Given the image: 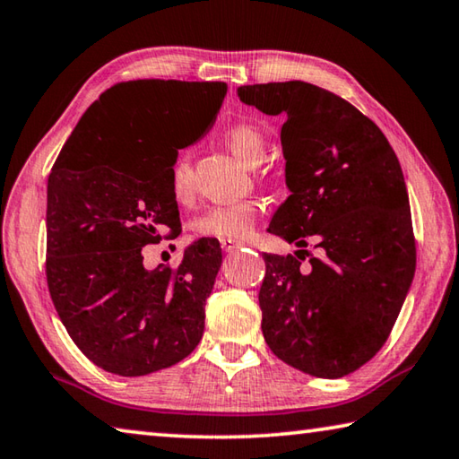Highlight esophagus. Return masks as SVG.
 <instances>
[{"label":"esophagus","mask_w":459,"mask_h":459,"mask_svg":"<svg viewBox=\"0 0 459 459\" xmlns=\"http://www.w3.org/2000/svg\"><path fill=\"white\" fill-rule=\"evenodd\" d=\"M221 247H222V251H224V253H232V251H237V248L240 247V243H238V240L222 238V240H221Z\"/></svg>","instance_id":"1"}]
</instances>
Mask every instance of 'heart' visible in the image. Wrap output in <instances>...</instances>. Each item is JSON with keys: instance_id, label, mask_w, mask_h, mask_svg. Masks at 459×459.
Returning a JSON list of instances; mask_svg holds the SVG:
<instances>
[{"instance_id": "obj_1", "label": "heart", "mask_w": 459, "mask_h": 459, "mask_svg": "<svg viewBox=\"0 0 459 459\" xmlns=\"http://www.w3.org/2000/svg\"><path fill=\"white\" fill-rule=\"evenodd\" d=\"M224 142L230 152L247 166H257L267 155V137L255 123H235L224 131ZM169 190L178 202L190 200L194 192L192 166L186 153H180L169 166ZM263 206L259 200H238L227 204L206 208L192 221V230L198 237L240 240L251 235L255 224L261 219Z\"/></svg>"}]
</instances>
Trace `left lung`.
<instances>
[{
  "label": "left lung",
  "instance_id": "left-lung-1",
  "mask_svg": "<svg viewBox=\"0 0 459 459\" xmlns=\"http://www.w3.org/2000/svg\"><path fill=\"white\" fill-rule=\"evenodd\" d=\"M243 103L281 115L290 198L269 232L301 247L265 253L261 330L277 359L340 378L375 356L415 275V235L397 153L367 115L316 84H247ZM309 239L321 248L300 263Z\"/></svg>",
  "mask_w": 459,
  "mask_h": 459
}]
</instances>
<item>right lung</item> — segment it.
Segmentation results:
<instances>
[{"instance_id":"add662e5","label":"right lung","mask_w":459,"mask_h":459,"mask_svg":"<svg viewBox=\"0 0 459 459\" xmlns=\"http://www.w3.org/2000/svg\"><path fill=\"white\" fill-rule=\"evenodd\" d=\"M227 82H117L92 103L54 161L46 279L81 352L107 372L143 377L198 346L222 253L200 238L178 267H143V247L180 230L169 166L208 134Z\"/></svg>"}]
</instances>
